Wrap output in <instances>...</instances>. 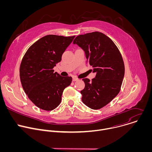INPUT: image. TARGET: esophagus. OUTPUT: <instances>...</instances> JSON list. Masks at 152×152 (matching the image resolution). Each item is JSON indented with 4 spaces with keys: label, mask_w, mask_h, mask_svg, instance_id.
<instances>
[{
    "label": "esophagus",
    "mask_w": 152,
    "mask_h": 152,
    "mask_svg": "<svg viewBox=\"0 0 152 152\" xmlns=\"http://www.w3.org/2000/svg\"><path fill=\"white\" fill-rule=\"evenodd\" d=\"M78 80V79L76 78V77H73V81H76V80Z\"/></svg>",
    "instance_id": "esophagus-1"
}]
</instances>
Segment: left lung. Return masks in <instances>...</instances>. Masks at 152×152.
I'll use <instances>...</instances> for the list:
<instances>
[{
  "instance_id": "8db88e82",
  "label": "left lung",
  "mask_w": 152,
  "mask_h": 152,
  "mask_svg": "<svg viewBox=\"0 0 152 152\" xmlns=\"http://www.w3.org/2000/svg\"><path fill=\"white\" fill-rule=\"evenodd\" d=\"M73 44L85 52L88 64L93 67L96 77L90 81L82 79L85 86L80 91L83 103L93 110H99L119 93L124 75L121 54L113 40L100 32L77 36Z\"/></svg>"
}]
</instances>
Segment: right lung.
Returning <instances> with one entry per match:
<instances>
[{
	"label": "right lung",
	"instance_id": "1",
	"mask_svg": "<svg viewBox=\"0 0 152 152\" xmlns=\"http://www.w3.org/2000/svg\"><path fill=\"white\" fill-rule=\"evenodd\" d=\"M75 36L48 35L30 46L21 60L20 78L31 101L38 107L52 111L60 104L64 90L72 77H63L53 69Z\"/></svg>",
	"mask_w": 152,
	"mask_h": 152
}]
</instances>
